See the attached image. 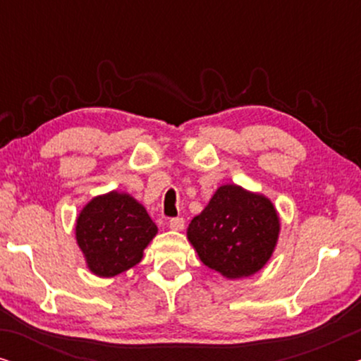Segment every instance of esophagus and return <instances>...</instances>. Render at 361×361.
Segmentation results:
<instances>
[{"label": "esophagus", "instance_id": "34e87169", "mask_svg": "<svg viewBox=\"0 0 361 361\" xmlns=\"http://www.w3.org/2000/svg\"><path fill=\"white\" fill-rule=\"evenodd\" d=\"M184 225H185V221H184V219H180V216H177V219H171V221H169L171 230H174V231L184 230Z\"/></svg>", "mask_w": 361, "mask_h": 361}]
</instances>
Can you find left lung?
Here are the masks:
<instances>
[{
  "label": "left lung",
  "instance_id": "1",
  "mask_svg": "<svg viewBox=\"0 0 361 361\" xmlns=\"http://www.w3.org/2000/svg\"><path fill=\"white\" fill-rule=\"evenodd\" d=\"M279 231V214L268 197L224 184L192 219L187 240L205 266L226 279H241L264 268Z\"/></svg>",
  "mask_w": 361,
  "mask_h": 361
}]
</instances>
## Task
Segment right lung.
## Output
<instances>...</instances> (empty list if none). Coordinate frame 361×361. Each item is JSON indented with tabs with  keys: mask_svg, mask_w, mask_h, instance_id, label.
I'll return each mask as SVG.
<instances>
[{
	"mask_svg": "<svg viewBox=\"0 0 361 361\" xmlns=\"http://www.w3.org/2000/svg\"><path fill=\"white\" fill-rule=\"evenodd\" d=\"M156 235L145 205L126 192L93 197L75 221L77 245L98 278H115L136 266Z\"/></svg>",
	"mask_w": 361,
	"mask_h": 361,
	"instance_id": "obj_1",
	"label": "right lung"
}]
</instances>
